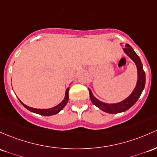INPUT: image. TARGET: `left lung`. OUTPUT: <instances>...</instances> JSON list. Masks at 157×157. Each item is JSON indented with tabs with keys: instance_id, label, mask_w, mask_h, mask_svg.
Instances as JSON below:
<instances>
[{
	"instance_id": "left-lung-1",
	"label": "left lung",
	"mask_w": 157,
	"mask_h": 157,
	"mask_svg": "<svg viewBox=\"0 0 157 157\" xmlns=\"http://www.w3.org/2000/svg\"><path fill=\"white\" fill-rule=\"evenodd\" d=\"M124 51L126 53L128 56H130L131 59L133 60L134 63H136L137 67V73H138V80L137 84L136 86L135 89H134L133 92L131 93L128 98L124 100L123 101L120 103H117V104H106V103L101 102L97 98H95L93 95L92 91L89 89V96H90V99L92 101V104L98 106L99 109L105 112V113H110V114H115V113H119L122 112L127 111V109L132 107L134 104L136 103L139 97H140L141 94H142L143 89H144V86H145V72L143 70L142 63L141 62L140 58L138 55L136 53L135 51H133L131 46L130 44H127L126 48H124Z\"/></svg>"
}]
</instances>
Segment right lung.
Returning <instances> with one entry per match:
<instances>
[{"label":"right lung","instance_id":"1","mask_svg":"<svg viewBox=\"0 0 157 157\" xmlns=\"http://www.w3.org/2000/svg\"><path fill=\"white\" fill-rule=\"evenodd\" d=\"M68 91H69V88H68V89H66L64 100H63L59 104H58L57 106H54V107L53 108H51V109H35V108H32L30 107V106H26V105L24 104L21 101H20V102L21 103V104L25 106L26 109L30 110V111L33 112V113H36V114L43 115V116H50V115L57 114L58 113H59V112L65 107V105L67 104V103H68Z\"/></svg>","mask_w":157,"mask_h":157}]
</instances>
